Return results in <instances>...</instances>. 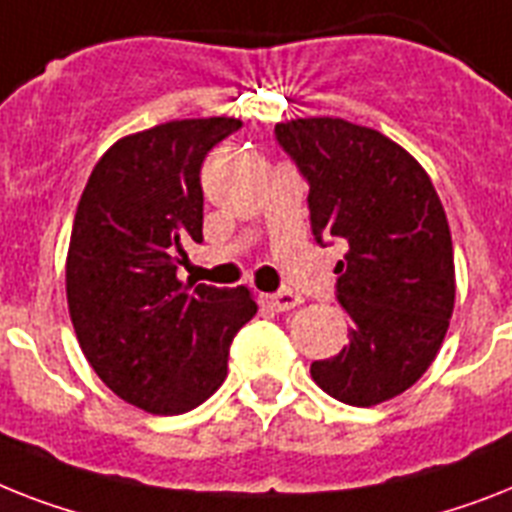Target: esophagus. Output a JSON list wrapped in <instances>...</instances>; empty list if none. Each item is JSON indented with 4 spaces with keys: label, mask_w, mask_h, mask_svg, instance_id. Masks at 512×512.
I'll use <instances>...</instances> for the list:
<instances>
[{
    "label": "esophagus",
    "mask_w": 512,
    "mask_h": 512,
    "mask_svg": "<svg viewBox=\"0 0 512 512\" xmlns=\"http://www.w3.org/2000/svg\"><path fill=\"white\" fill-rule=\"evenodd\" d=\"M265 305L270 307V310H276V313H286V310H292V307H297L299 302H302V297H299L297 292H292V289H281V292L276 294H265Z\"/></svg>",
    "instance_id": "obj_1"
}]
</instances>
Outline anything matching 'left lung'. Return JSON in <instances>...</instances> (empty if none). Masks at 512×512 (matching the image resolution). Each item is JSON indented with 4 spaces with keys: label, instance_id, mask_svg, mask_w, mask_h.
Returning <instances> with one entry per match:
<instances>
[{
    "label": "left lung",
    "instance_id": "left-lung-1",
    "mask_svg": "<svg viewBox=\"0 0 512 512\" xmlns=\"http://www.w3.org/2000/svg\"><path fill=\"white\" fill-rule=\"evenodd\" d=\"M276 141L310 186L315 242L342 239L336 302L350 344L310 365L334 400L371 407L402 394L434 363L455 307L447 215L429 173L400 144L342 118L278 123Z\"/></svg>",
    "mask_w": 512,
    "mask_h": 512
}]
</instances>
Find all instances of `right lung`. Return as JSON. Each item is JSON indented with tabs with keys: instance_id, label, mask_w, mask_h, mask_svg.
<instances>
[{
	"instance_id": "right-lung-1",
	"label": "right lung",
	"mask_w": 512,
	"mask_h": 512,
	"mask_svg": "<svg viewBox=\"0 0 512 512\" xmlns=\"http://www.w3.org/2000/svg\"><path fill=\"white\" fill-rule=\"evenodd\" d=\"M236 118L170 120L115 141L94 165L70 234L68 307L83 355L120 400L178 415L223 384L249 289L181 284L184 244L202 242L207 152Z\"/></svg>"
}]
</instances>
